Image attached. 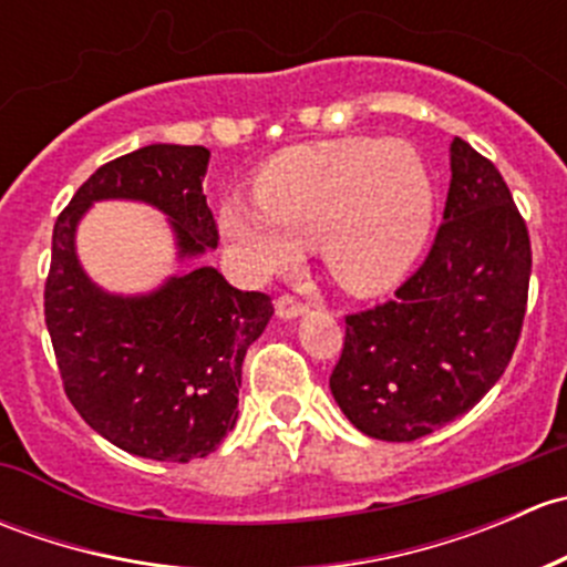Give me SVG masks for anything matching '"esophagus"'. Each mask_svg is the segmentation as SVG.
Masks as SVG:
<instances>
[{"label": "esophagus", "mask_w": 567, "mask_h": 567, "mask_svg": "<svg viewBox=\"0 0 567 567\" xmlns=\"http://www.w3.org/2000/svg\"><path fill=\"white\" fill-rule=\"evenodd\" d=\"M307 316V305L296 301L293 296H279L277 299V318L279 320H296Z\"/></svg>", "instance_id": "34e87169"}]
</instances>
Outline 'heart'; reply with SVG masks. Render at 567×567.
I'll return each mask as SVG.
<instances>
[{
	"mask_svg": "<svg viewBox=\"0 0 567 567\" xmlns=\"http://www.w3.org/2000/svg\"><path fill=\"white\" fill-rule=\"evenodd\" d=\"M219 233L249 277L293 262L316 241L348 293L392 288L411 268L433 219V183L403 140L296 145L262 164L255 197L219 205Z\"/></svg>",
	"mask_w": 567,
	"mask_h": 567,
	"instance_id": "b5f03b06",
	"label": "heart"
}]
</instances>
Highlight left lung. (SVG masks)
I'll return each instance as SVG.
<instances>
[{
    "mask_svg": "<svg viewBox=\"0 0 567 567\" xmlns=\"http://www.w3.org/2000/svg\"><path fill=\"white\" fill-rule=\"evenodd\" d=\"M442 227L394 301L346 318L329 379L342 414L381 442H414L499 381L527 312V225L499 169L455 136Z\"/></svg>",
    "mask_w": 567,
    "mask_h": 567,
    "instance_id": "8db88e82",
    "label": "left lung"
}]
</instances>
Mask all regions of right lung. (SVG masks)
I'll return each instance as SVG.
<instances>
[{"instance_id":"right-lung-1","label":"right lung","mask_w":567,"mask_h":567,"mask_svg":"<svg viewBox=\"0 0 567 567\" xmlns=\"http://www.w3.org/2000/svg\"><path fill=\"white\" fill-rule=\"evenodd\" d=\"M210 151L158 145L95 169L51 236L45 326L68 400L114 447L188 463L214 453L238 420L247 348L274 316L266 293L238 290L199 266L216 249L203 194ZM123 198L168 216L176 261L189 268L145 295H112L83 271L75 233L95 202Z\"/></svg>"}]
</instances>
